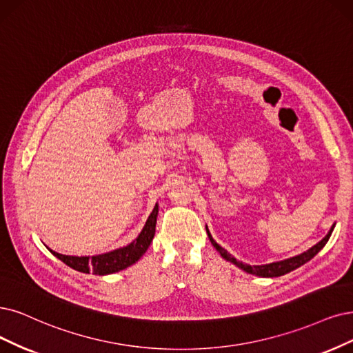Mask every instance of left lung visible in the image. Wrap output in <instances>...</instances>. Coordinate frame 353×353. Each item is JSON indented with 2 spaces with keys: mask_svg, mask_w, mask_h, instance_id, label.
I'll return each mask as SVG.
<instances>
[{
  "mask_svg": "<svg viewBox=\"0 0 353 353\" xmlns=\"http://www.w3.org/2000/svg\"><path fill=\"white\" fill-rule=\"evenodd\" d=\"M334 225L332 227V230L327 232V236H325L321 241H319L316 245H312L311 249H308L307 252L298 254L295 257H291V259H286V260H282V262H275V263H269V265H262V266H250V265H244L241 262H239V260L236 257H232L227 250H224L223 247H221L219 244L215 243V240L212 239V236L210 234V231H208L206 228V232H208V237H210L212 245L216 249V252L223 256L225 260H228V262L234 263L236 266H239L240 269H243L244 272L247 273H252V275H256V276H262V278H276V276H282L285 275V273H288L299 266H303L304 263H307L308 260H311L312 257H314L323 247L325 245V243L329 241L330 236H332V231H333Z\"/></svg>",
  "mask_w": 353,
  "mask_h": 353,
  "instance_id": "8db88e82",
  "label": "left lung"
}]
</instances>
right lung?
Here are the masks:
<instances>
[{
	"label": "right lung",
	"instance_id": "right-lung-1",
	"mask_svg": "<svg viewBox=\"0 0 353 353\" xmlns=\"http://www.w3.org/2000/svg\"><path fill=\"white\" fill-rule=\"evenodd\" d=\"M157 214H159V206H154L151 215L148 216L145 227L142 228L139 236L126 247L117 249L109 253L99 254V256H65L59 254L57 252L50 253L57 256L65 265L70 268L83 272V273H93V275H109V273H114L123 270L125 268L134 265L141 259V256L147 252L150 247L154 234H155V223H157Z\"/></svg>",
	"mask_w": 353,
	"mask_h": 353
}]
</instances>
